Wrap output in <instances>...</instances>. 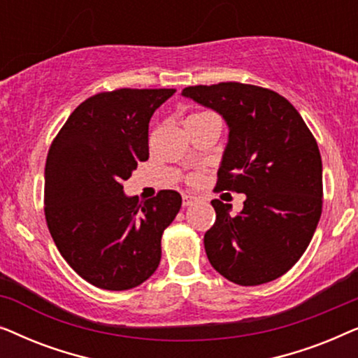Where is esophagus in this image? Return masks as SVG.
I'll return each mask as SVG.
<instances>
[{
    "label": "esophagus",
    "instance_id": "obj_1",
    "mask_svg": "<svg viewBox=\"0 0 358 358\" xmlns=\"http://www.w3.org/2000/svg\"><path fill=\"white\" fill-rule=\"evenodd\" d=\"M195 199H197V197H194V195H190V194H184V195H182V203H184V207H189V205L192 203Z\"/></svg>",
    "mask_w": 358,
    "mask_h": 358
}]
</instances>
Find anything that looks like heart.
<instances>
[{"label": "heart", "mask_w": 358, "mask_h": 358, "mask_svg": "<svg viewBox=\"0 0 358 358\" xmlns=\"http://www.w3.org/2000/svg\"><path fill=\"white\" fill-rule=\"evenodd\" d=\"M202 114H207V112H200V114H194V115H190V117H195V115H202Z\"/></svg>", "instance_id": "1"}]
</instances>
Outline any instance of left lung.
<instances>
[{
	"mask_svg": "<svg viewBox=\"0 0 358 358\" xmlns=\"http://www.w3.org/2000/svg\"><path fill=\"white\" fill-rule=\"evenodd\" d=\"M182 96L227 122L217 187L246 194L238 215L212 200L217 220L203 236L210 264L238 285L275 280L303 256L321 217L322 163L315 136L295 107L266 87L218 83L189 86Z\"/></svg>",
	"mask_w": 358,
	"mask_h": 358,
	"instance_id": "left-lung-1",
	"label": "left lung"
}]
</instances>
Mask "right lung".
I'll use <instances>...</instances> for the list:
<instances>
[{"label":"right lung","instance_id":"1","mask_svg":"<svg viewBox=\"0 0 358 358\" xmlns=\"http://www.w3.org/2000/svg\"><path fill=\"white\" fill-rule=\"evenodd\" d=\"M174 92H99L71 112L48 150V231L73 271L102 290H130L153 275L182 203L176 190L140 202L122 185L148 159L150 119Z\"/></svg>","mask_w":358,"mask_h":358}]
</instances>
